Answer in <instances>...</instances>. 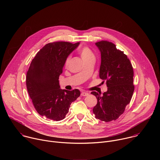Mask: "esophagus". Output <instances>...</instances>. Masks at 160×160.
I'll list each match as a JSON object with an SVG mask.
<instances>
[{
  "mask_svg": "<svg viewBox=\"0 0 160 160\" xmlns=\"http://www.w3.org/2000/svg\"><path fill=\"white\" fill-rule=\"evenodd\" d=\"M88 94H89L86 92H82V93H81V96H87Z\"/></svg>",
  "mask_w": 160,
  "mask_h": 160,
  "instance_id": "1",
  "label": "esophagus"
}]
</instances>
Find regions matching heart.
I'll return each mask as SVG.
<instances>
[{"mask_svg": "<svg viewBox=\"0 0 160 160\" xmlns=\"http://www.w3.org/2000/svg\"><path fill=\"white\" fill-rule=\"evenodd\" d=\"M79 53H80V55L83 61H85V60H88V59H92V58H94V54H93L92 52L90 51V49H88L87 47H85V48H82L80 51ZM70 59V57H68L67 58V59L66 61V64H68V63H69Z\"/></svg>", "mask_w": 160, "mask_h": 160, "instance_id": "heart-1", "label": "heart"}]
</instances>
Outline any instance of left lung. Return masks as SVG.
I'll use <instances>...</instances> for the list:
<instances>
[{
    "instance_id": "left-lung-1",
    "label": "left lung",
    "mask_w": 160,
    "mask_h": 160,
    "mask_svg": "<svg viewBox=\"0 0 160 160\" xmlns=\"http://www.w3.org/2000/svg\"><path fill=\"white\" fill-rule=\"evenodd\" d=\"M96 45L101 56L99 77L106 80L108 90L102 96L91 92L98 99L93 112L97 119L109 122L118 118L130 102L134 90L133 70L127 55L114 43L101 41Z\"/></svg>"
}]
</instances>
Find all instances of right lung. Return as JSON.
I'll use <instances>...</instances> for the list:
<instances>
[{"mask_svg": "<svg viewBox=\"0 0 160 160\" xmlns=\"http://www.w3.org/2000/svg\"><path fill=\"white\" fill-rule=\"evenodd\" d=\"M80 42L49 43L32 59L27 73V87L33 104L40 115L54 120L64 119L70 105L80 95V90L61 89L59 77L66 59Z\"/></svg>", "mask_w": 160, "mask_h": 160, "instance_id": "1", "label": "right lung"}]
</instances>
